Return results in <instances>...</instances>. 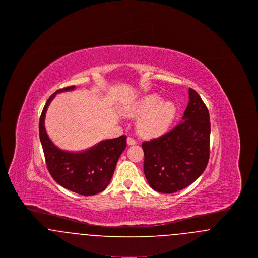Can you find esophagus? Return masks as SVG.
Instances as JSON below:
<instances>
[{"label": "esophagus", "mask_w": 258, "mask_h": 258, "mask_svg": "<svg viewBox=\"0 0 258 258\" xmlns=\"http://www.w3.org/2000/svg\"><path fill=\"white\" fill-rule=\"evenodd\" d=\"M126 142H127L128 145H135V144H136V141H135L133 137H127Z\"/></svg>", "instance_id": "1"}]
</instances>
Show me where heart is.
Returning <instances> with one entry per match:
<instances>
[{"label": "heart", "instance_id": "obj_1", "mask_svg": "<svg viewBox=\"0 0 258 258\" xmlns=\"http://www.w3.org/2000/svg\"><path fill=\"white\" fill-rule=\"evenodd\" d=\"M177 105L172 100H162L158 94H149L142 98L136 113L145 115L140 121L139 128L148 136H157L165 133L177 115Z\"/></svg>", "mask_w": 258, "mask_h": 258}]
</instances>
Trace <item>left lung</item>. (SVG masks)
<instances>
[{
  "instance_id": "1",
  "label": "left lung",
  "mask_w": 258,
  "mask_h": 258,
  "mask_svg": "<svg viewBox=\"0 0 258 258\" xmlns=\"http://www.w3.org/2000/svg\"><path fill=\"white\" fill-rule=\"evenodd\" d=\"M188 95L181 123L142 143L145 177L154 190L162 194H174L192 184L208 164L209 111L194 89H188Z\"/></svg>"
}]
</instances>
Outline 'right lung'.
I'll use <instances>...</instances> for the list:
<instances>
[{
  "mask_svg": "<svg viewBox=\"0 0 258 258\" xmlns=\"http://www.w3.org/2000/svg\"><path fill=\"white\" fill-rule=\"evenodd\" d=\"M74 88L60 89L47 99L39 119V138L52 178L62 187L88 197L101 192L110 183L117 161L126 147V136L102 140L83 152H68L55 146L44 126L45 114L57 94Z\"/></svg>",
  "mask_w": 258,
  "mask_h": 258,
  "instance_id": "obj_1",
  "label": "right lung"
}]
</instances>
